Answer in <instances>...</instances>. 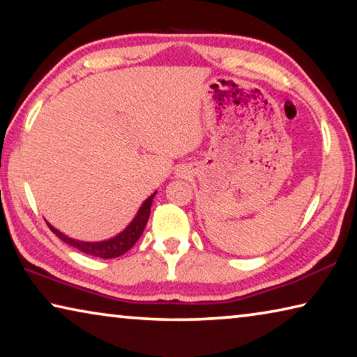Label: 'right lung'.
<instances>
[{
  "mask_svg": "<svg viewBox=\"0 0 357 357\" xmlns=\"http://www.w3.org/2000/svg\"><path fill=\"white\" fill-rule=\"evenodd\" d=\"M155 193L157 192H154L153 195L143 202L140 209H138L137 215L134 217V220H132L129 225L126 227V229H123V231L116 234L114 238H110L107 241H99V243H86V241L72 239L69 236H66L64 233L59 231V229H56L55 227H52L50 223H47V225L59 239L64 241L66 244L75 247V249H78L83 253H88V255L104 258V259L116 258V257L124 255L128 250H130L137 241L140 239L143 229H144V227H146V222L149 219L151 204H153Z\"/></svg>",
  "mask_w": 357,
  "mask_h": 357,
  "instance_id": "add662e5",
  "label": "right lung"
}]
</instances>
